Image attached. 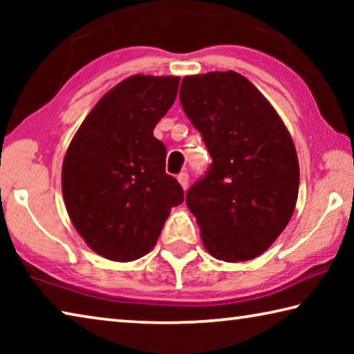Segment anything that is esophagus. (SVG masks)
Returning <instances> with one entry per match:
<instances>
[{"label":"esophagus","instance_id":"1","mask_svg":"<svg viewBox=\"0 0 354 354\" xmlns=\"http://www.w3.org/2000/svg\"><path fill=\"white\" fill-rule=\"evenodd\" d=\"M178 181H179V184H181V187L184 189V190H187V187H189V175L185 171H183V173H179L178 175Z\"/></svg>","mask_w":354,"mask_h":354}]
</instances>
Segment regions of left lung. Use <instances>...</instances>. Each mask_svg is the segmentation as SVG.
Listing matches in <instances>:
<instances>
[{
	"instance_id": "left-lung-1",
	"label": "left lung",
	"mask_w": 354,
	"mask_h": 354,
	"mask_svg": "<svg viewBox=\"0 0 354 354\" xmlns=\"http://www.w3.org/2000/svg\"><path fill=\"white\" fill-rule=\"evenodd\" d=\"M179 100L212 158L185 195L205 248L225 262L254 259L284 231L297 205L299 167L289 131L236 71L185 76Z\"/></svg>"
}]
</instances>
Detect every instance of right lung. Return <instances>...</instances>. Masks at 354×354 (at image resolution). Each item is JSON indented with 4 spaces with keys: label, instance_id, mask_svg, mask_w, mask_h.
Listing matches in <instances>:
<instances>
[{
    "label": "right lung",
    "instance_id": "obj_1",
    "mask_svg": "<svg viewBox=\"0 0 354 354\" xmlns=\"http://www.w3.org/2000/svg\"><path fill=\"white\" fill-rule=\"evenodd\" d=\"M178 86V76L127 77L98 101L65 154V207L84 242L106 259L149 253L170 209L184 201L165 173V145L153 136Z\"/></svg>",
    "mask_w": 354,
    "mask_h": 354
}]
</instances>
